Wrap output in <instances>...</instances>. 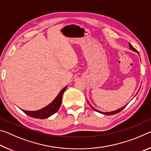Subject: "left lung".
Wrapping results in <instances>:
<instances>
[{
    "label": "left lung",
    "instance_id": "obj_1",
    "mask_svg": "<svg viewBox=\"0 0 151 151\" xmlns=\"http://www.w3.org/2000/svg\"><path fill=\"white\" fill-rule=\"evenodd\" d=\"M129 47H130V48H131V49L132 50H133V51H135V52H137L138 54H139V52H137V50L135 49V48L132 47V46L129 43ZM139 92V91H138ZM89 105L91 106V107L92 109H93L94 111H96V112H100V113H101V114H106V115H112V114H116V113H118V112H121L122 109H124L125 107H126V106L127 105V104H126V105L125 106H122V107H121V109H117V110H116V111H112V112H101V111H98V110H96V109H94V107L91 105V104L89 103Z\"/></svg>",
    "mask_w": 151,
    "mask_h": 151
}]
</instances>
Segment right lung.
<instances>
[{"label": "right lung", "instance_id": "obj_1", "mask_svg": "<svg viewBox=\"0 0 151 151\" xmlns=\"http://www.w3.org/2000/svg\"><path fill=\"white\" fill-rule=\"evenodd\" d=\"M67 86H66L62 91H61L59 94H58L57 96L54 99L52 103H50L47 106H46L44 108H42L38 111H24V110L21 109L25 114L27 115L32 117V118L36 119H47L48 117L52 116L54 114L55 112L58 111L59 109L60 106L61 105V103H62V98L63 93L66 90Z\"/></svg>", "mask_w": 151, "mask_h": 151}]
</instances>
